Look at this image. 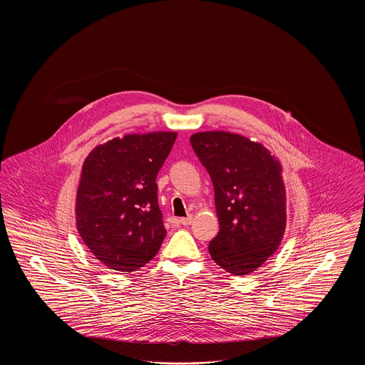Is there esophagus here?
Segmentation results:
<instances>
[{
    "label": "esophagus",
    "instance_id": "1",
    "mask_svg": "<svg viewBox=\"0 0 365 365\" xmlns=\"http://www.w3.org/2000/svg\"><path fill=\"white\" fill-rule=\"evenodd\" d=\"M182 226H190L191 222H192V216H187V217H182L178 220Z\"/></svg>",
    "mask_w": 365,
    "mask_h": 365
}]
</instances>
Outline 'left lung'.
<instances>
[{"instance_id": "8db88e82", "label": "left lung", "mask_w": 365, "mask_h": 365, "mask_svg": "<svg viewBox=\"0 0 365 365\" xmlns=\"http://www.w3.org/2000/svg\"><path fill=\"white\" fill-rule=\"evenodd\" d=\"M190 143L215 189L220 228L209 253L227 272L250 274L274 255L286 228L282 167L261 143L238 134L197 133Z\"/></svg>"}]
</instances>
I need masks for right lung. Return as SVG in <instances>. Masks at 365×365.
Listing matches in <instances>:
<instances>
[{
    "instance_id": "obj_1",
    "label": "right lung",
    "mask_w": 365,
    "mask_h": 365,
    "mask_svg": "<svg viewBox=\"0 0 365 365\" xmlns=\"http://www.w3.org/2000/svg\"><path fill=\"white\" fill-rule=\"evenodd\" d=\"M175 139L173 131L130 134L94 148L86 157L76 194V226L108 268L137 271L164 241L156 178Z\"/></svg>"
}]
</instances>
